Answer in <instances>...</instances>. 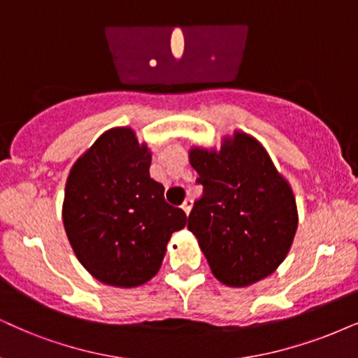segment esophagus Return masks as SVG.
Instances as JSON below:
<instances>
[{"instance_id":"obj_1","label":"esophagus","mask_w":358,"mask_h":358,"mask_svg":"<svg viewBox=\"0 0 358 358\" xmlns=\"http://www.w3.org/2000/svg\"><path fill=\"white\" fill-rule=\"evenodd\" d=\"M192 206H193V200H192V198H187V200H185L183 205H182V210L187 213V216L189 215V211H192Z\"/></svg>"}]
</instances>
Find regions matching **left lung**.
<instances>
[{
  "instance_id": "8db88e82",
  "label": "left lung",
  "mask_w": 358,
  "mask_h": 358,
  "mask_svg": "<svg viewBox=\"0 0 358 358\" xmlns=\"http://www.w3.org/2000/svg\"><path fill=\"white\" fill-rule=\"evenodd\" d=\"M189 164L203 187L188 216L211 273L229 287L268 278L286 259L297 229L296 198L269 153L234 132L220 150L193 147Z\"/></svg>"
}]
</instances>
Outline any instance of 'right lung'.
Returning <instances> with one entry per match:
<instances>
[{
  "mask_svg": "<svg viewBox=\"0 0 358 358\" xmlns=\"http://www.w3.org/2000/svg\"><path fill=\"white\" fill-rule=\"evenodd\" d=\"M152 153L130 127H115L78 158L66 182L62 221L80 264L114 287H137L160 269L187 215L150 176Z\"/></svg>",
  "mask_w": 358,
  "mask_h": 358,
  "instance_id": "right-lung-1",
  "label": "right lung"
}]
</instances>
